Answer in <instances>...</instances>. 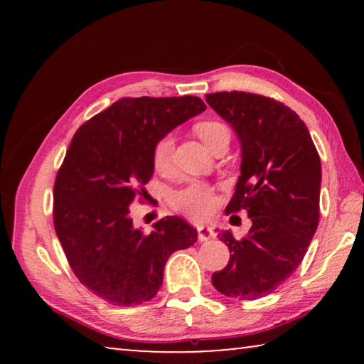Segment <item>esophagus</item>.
<instances>
[{"label":"esophagus","instance_id":"esophagus-1","mask_svg":"<svg viewBox=\"0 0 364 364\" xmlns=\"http://www.w3.org/2000/svg\"><path fill=\"white\" fill-rule=\"evenodd\" d=\"M197 237H199V241H210V239L215 237V232L212 228L208 226H197Z\"/></svg>","mask_w":364,"mask_h":364}]
</instances>
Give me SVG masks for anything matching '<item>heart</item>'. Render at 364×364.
Segmentation results:
<instances>
[{"mask_svg": "<svg viewBox=\"0 0 364 364\" xmlns=\"http://www.w3.org/2000/svg\"><path fill=\"white\" fill-rule=\"evenodd\" d=\"M196 133L204 141L208 149L220 143V141H230L231 132L225 123L217 120H204L194 125ZM173 152H175V141L171 134H164L154 144L152 149V164L160 173H167L173 165ZM171 205L175 210L183 213L184 217L191 220L200 221L210 217L215 207H217V196L215 191L205 183L194 181L181 189L175 191L170 197Z\"/></svg>", "mask_w": 364, "mask_h": 364, "instance_id": "b5f03b06", "label": "heart"}]
</instances>
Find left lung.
I'll list each match as a JSON object with an SVG mask.
<instances>
[{
	"mask_svg": "<svg viewBox=\"0 0 364 364\" xmlns=\"http://www.w3.org/2000/svg\"><path fill=\"white\" fill-rule=\"evenodd\" d=\"M205 100L242 147L226 215L245 210L252 220L241 241L230 231L218 234L230 262L212 274V284L226 297L255 300L276 291L304 260L319 221L321 162L304 120L282 102L245 91Z\"/></svg>",
	"mask_w": 364,
	"mask_h": 364,
	"instance_id": "1",
	"label": "left lung"
}]
</instances>
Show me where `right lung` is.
Wrapping results in <instances>:
<instances>
[{
    "label": "right lung",
    "mask_w": 364,
    "mask_h": 364,
    "mask_svg": "<svg viewBox=\"0 0 364 364\" xmlns=\"http://www.w3.org/2000/svg\"><path fill=\"white\" fill-rule=\"evenodd\" d=\"M205 109L197 96L122 97L73 134L54 181V230L73 274L109 304L151 300L168 257L197 241L180 217L136 230L130 205L149 197L156 141Z\"/></svg>",
    "instance_id": "1"
}]
</instances>
